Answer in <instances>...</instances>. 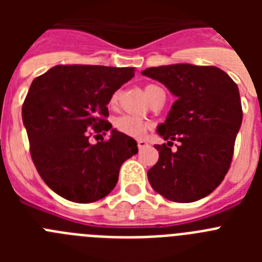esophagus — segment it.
I'll list each match as a JSON object with an SVG mask.
<instances>
[{
	"label": "esophagus",
	"instance_id": "esophagus-1",
	"mask_svg": "<svg viewBox=\"0 0 262 262\" xmlns=\"http://www.w3.org/2000/svg\"><path fill=\"white\" fill-rule=\"evenodd\" d=\"M147 145H148V142H145V140H138L139 149H143V148H145Z\"/></svg>",
	"mask_w": 262,
	"mask_h": 262
}]
</instances>
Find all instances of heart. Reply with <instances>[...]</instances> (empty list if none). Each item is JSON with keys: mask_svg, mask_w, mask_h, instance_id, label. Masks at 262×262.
Segmentation results:
<instances>
[{"mask_svg": "<svg viewBox=\"0 0 262 262\" xmlns=\"http://www.w3.org/2000/svg\"><path fill=\"white\" fill-rule=\"evenodd\" d=\"M156 89H160V88L156 86V85H147V86L144 88V93L145 96H147V98H149L151 94L154 93ZM117 94H113L108 105L114 106L115 103H117ZM114 128L117 129V131H119L120 134H123V135L129 136V138L139 139L144 135L148 126L145 122H143V120L138 119V118L135 117H131V115H120V117L114 119Z\"/></svg>", "mask_w": 262, "mask_h": 262, "instance_id": "b5f03b06", "label": "heart"}]
</instances>
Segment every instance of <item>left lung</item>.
I'll list each match as a JSON object with an SVG mask.
<instances>
[{"instance_id": "1", "label": "left lung", "mask_w": 262, "mask_h": 262, "mask_svg": "<svg viewBox=\"0 0 262 262\" xmlns=\"http://www.w3.org/2000/svg\"><path fill=\"white\" fill-rule=\"evenodd\" d=\"M143 76L165 85L176 97L157 134L159 161L148 181L160 195L189 203L205 198L223 181L243 120L239 88L216 67L172 64L147 68ZM177 140V151L169 148Z\"/></svg>"}]
</instances>
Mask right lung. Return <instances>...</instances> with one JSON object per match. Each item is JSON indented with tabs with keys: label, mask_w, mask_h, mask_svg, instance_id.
Returning a JSON list of instances; mask_svg holds the SVG:
<instances>
[{
	"label": "right lung",
	"mask_w": 262,
	"mask_h": 262,
	"mask_svg": "<svg viewBox=\"0 0 262 262\" xmlns=\"http://www.w3.org/2000/svg\"><path fill=\"white\" fill-rule=\"evenodd\" d=\"M135 68L56 66L32 81L22 106L32 161L51 190L76 203L102 200L115 187L122 164L138 154L135 139L111 128V96ZM111 130L89 143L87 129Z\"/></svg>",
	"instance_id": "1"
}]
</instances>
